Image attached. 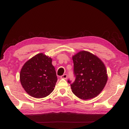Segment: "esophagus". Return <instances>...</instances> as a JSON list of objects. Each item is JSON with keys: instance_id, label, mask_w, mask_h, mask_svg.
Returning a JSON list of instances; mask_svg holds the SVG:
<instances>
[{"instance_id": "34e87169", "label": "esophagus", "mask_w": 129, "mask_h": 129, "mask_svg": "<svg viewBox=\"0 0 129 129\" xmlns=\"http://www.w3.org/2000/svg\"><path fill=\"white\" fill-rule=\"evenodd\" d=\"M67 78H68V75L66 74H65L63 75H61L60 77L61 79H67Z\"/></svg>"}]
</instances>
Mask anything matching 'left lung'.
Segmentation results:
<instances>
[{
  "label": "left lung",
  "instance_id": "8db88e82",
  "mask_svg": "<svg viewBox=\"0 0 129 129\" xmlns=\"http://www.w3.org/2000/svg\"><path fill=\"white\" fill-rule=\"evenodd\" d=\"M75 79L71 83L73 93L80 99L93 98L101 92L107 81V74L103 62L87 51H81L72 57Z\"/></svg>",
  "mask_w": 129,
  "mask_h": 129
}]
</instances>
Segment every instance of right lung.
I'll list each match as a JSON object with an SVG mask.
<instances>
[{
	"instance_id": "right-lung-1",
	"label": "right lung",
	"mask_w": 129,
	"mask_h": 129,
	"mask_svg": "<svg viewBox=\"0 0 129 129\" xmlns=\"http://www.w3.org/2000/svg\"><path fill=\"white\" fill-rule=\"evenodd\" d=\"M52 59L42 53L33 56L24 64L20 78L25 91L36 98H44L53 91L57 81Z\"/></svg>"
}]
</instances>
